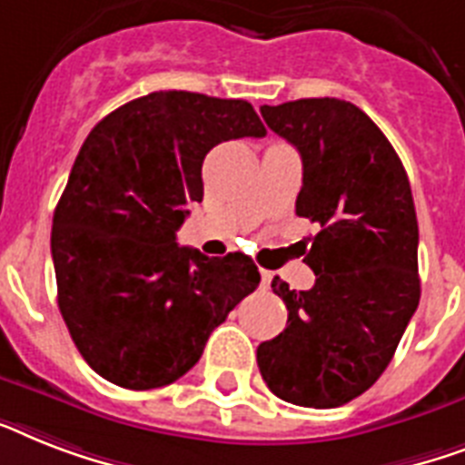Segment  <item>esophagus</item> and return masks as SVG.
I'll use <instances>...</instances> for the list:
<instances>
[{"mask_svg": "<svg viewBox=\"0 0 465 465\" xmlns=\"http://www.w3.org/2000/svg\"><path fill=\"white\" fill-rule=\"evenodd\" d=\"M272 277H274V274H272L270 270H260V286H262V289H267L272 282Z\"/></svg>", "mask_w": 465, "mask_h": 465, "instance_id": "esophagus-1", "label": "esophagus"}]
</instances>
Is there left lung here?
<instances>
[{
    "instance_id": "1",
    "label": "left lung",
    "mask_w": 465,
    "mask_h": 465,
    "mask_svg": "<svg viewBox=\"0 0 465 465\" xmlns=\"http://www.w3.org/2000/svg\"><path fill=\"white\" fill-rule=\"evenodd\" d=\"M303 160L296 214L320 224L305 262L308 292L274 277L286 330L258 346L272 394L334 409L363 394L390 365L420 301L418 220L399 154L363 109L337 97L260 107Z\"/></svg>"
}]
</instances>
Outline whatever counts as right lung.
<instances>
[{
    "label": "right lung",
    "mask_w": 465,
    "mask_h": 465,
    "mask_svg": "<svg viewBox=\"0 0 465 465\" xmlns=\"http://www.w3.org/2000/svg\"><path fill=\"white\" fill-rule=\"evenodd\" d=\"M251 102L160 90L104 116L83 143L52 220L56 301L75 349L109 382L154 390L203 356L260 284L248 255L176 243L203 200L214 145L262 138Z\"/></svg>",
    "instance_id": "right-lung-1"
}]
</instances>
